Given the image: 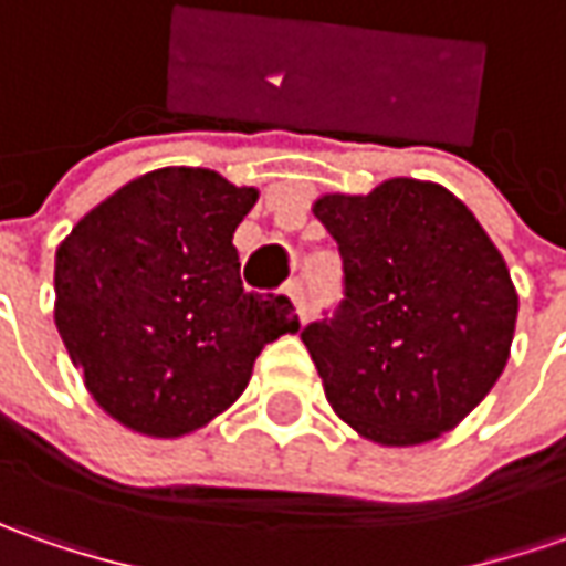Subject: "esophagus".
<instances>
[{"label": "esophagus", "instance_id": "obj_1", "mask_svg": "<svg viewBox=\"0 0 566 566\" xmlns=\"http://www.w3.org/2000/svg\"><path fill=\"white\" fill-rule=\"evenodd\" d=\"M283 293H286V295H290V298H293L295 312H298V317L305 321V315H308V305H305V290H302V280H290Z\"/></svg>", "mask_w": 566, "mask_h": 566}]
</instances>
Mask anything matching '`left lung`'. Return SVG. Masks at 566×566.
<instances>
[{
    "label": "left lung",
    "mask_w": 566,
    "mask_h": 566,
    "mask_svg": "<svg viewBox=\"0 0 566 566\" xmlns=\"http://www.w3.org/2000/svg\"><path fill=\"white\" fill-rule=\"evenodd\" d=\"M315 217L343 258V298L302 343L334 412L387 447L463 422L507 365L520 305L489 232L416 179L324 195Z\"/></svg>",
    "instance_id": "8db88e82"
}]
</instances>
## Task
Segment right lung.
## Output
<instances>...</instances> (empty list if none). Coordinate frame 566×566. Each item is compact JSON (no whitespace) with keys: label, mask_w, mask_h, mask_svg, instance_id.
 I'll list each match as a JSON object with an SVG mask.
<instances>
[{"label":"right lung","mask_w":566,"mask_h":566,"mask_svg":"<svg viewBox=\"0 0 566 566\" xmlns=\"http://www.w3.org/2000/svg\"><path fill=\"white\" fill-rule=\"evenodd\" d=\"M258 201L213 169L166 166L122 186L55 251V327L94 400L125 428L179 438L249 387L298 317L249 293L232 232Z\"/></svg>","instance_id":"right-lung-1"}]
</instances>
